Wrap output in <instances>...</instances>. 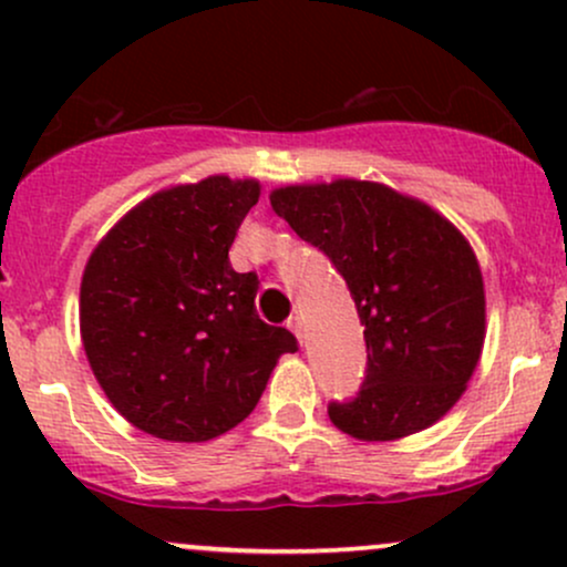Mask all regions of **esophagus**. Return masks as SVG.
<instances>
[{
  "mask_svg": "<svg viewBox=\"0 0 567 567\" xmlns=\"http://www.w3.org/2000/svg\"><path fill=\"white\" fill-rule=\"evenodd\" d=\"M288 330H290L292 336L298 338V341L303 343V322H301V317H290V320H288Z\"/></svg>",
  "mask_w": 567,
  "mask_h": 567,
  "instance_id": "1",
  "label": "esophagus"
}]
</instances>
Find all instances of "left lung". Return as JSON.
Masks as SVG:
<instances>
[{"mask_svg":"<svg viewBox=\"0 0 567 567\" xmlns=\"http://www.w3.org/2000/svg\"><path fill=\"white\" fill-rule=\"evenodd\" d=\"M269 199L333 261L365 324V381L354 400L330 402V421L362 442L437 424L466 392L485 341L483 271L464 234L375 181L282 186Z\"/></svg>","mask_w":567,"mask_h":567,"instance_id":"left-lung-1","label":"left lung"}]
</instances>
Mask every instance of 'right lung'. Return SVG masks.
Masks as SVG:
<instances>
[{"label": "right lung", "mask_w": 567, "mask_h": 567, "mask_svg": "<svg viewBox=\"0 0 567 567\" xmlns=\"http://www.w3.org/2000/svg\"><path fill=\"white\" fill-rule=\"evenodd\" d=\"M258 181L210 175L162 188L97 243L80 288L84 354L109 402L167 442L220 437L252 413L290 330L256 311L258 277L229 247Z\"/></svg>", "instance_id": "1"}]
</instances>
